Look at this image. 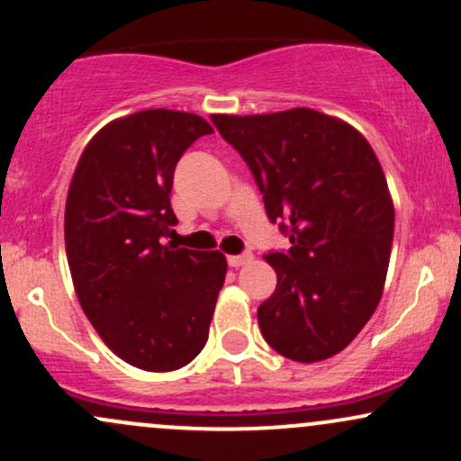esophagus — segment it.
I'll list each match as a JSON object with an SVG mask.
<instances>
[{
    "instance_id": "obj_1",
    "label": "esophagus",
    "mask_w": 461,
    "mask_h": 461,
    "mask_svg": "<svg viewBox=\"0 0 461 461\" xmlns=\"http://www.w3.org/2000/svg\"><path fill=\"white\" fill-rule=\"evenodd\" d=\"M251 260H253L251 253H242V256H230V258H227V264H230L231 268H238V267H242V264H249Z\"/></svg>"
}]
</instances>
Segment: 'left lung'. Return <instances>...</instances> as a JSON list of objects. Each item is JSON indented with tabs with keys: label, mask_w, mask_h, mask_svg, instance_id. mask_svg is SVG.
Segmentation results:
<instances>
[{
	"label": "left lung",
	"mask_w": 461,
	"mask_h": 461,
	"mask_svg": "<svg viewBox=\"0 0 461 461\" xmlns=\"http://www.w3.org/2000/svg\"><path fill=\"white\" fill-rule=\"evenodd\" d=\"M210 119L293 245L264 256L277 273L258 308L264 340L294 362L336 356L377 310L393 249L394 205L373 147L312 108Z\"/></svg>",
	"instance_id": "1"
}]
</instances>
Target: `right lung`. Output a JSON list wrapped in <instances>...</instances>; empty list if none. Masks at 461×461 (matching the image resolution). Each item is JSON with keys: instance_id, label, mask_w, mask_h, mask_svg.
I'll return each mask as SVG.
<instances>
[{"instance_id": "add662e5", "label": "right lung", "mask_w": 461, "mask_h": 461, "mask_svg": "<svg viewBox=\"0 0 461 461\" xmlns=\"http://www.w3.org/2000/svg\"><path fill=\"white\" fill-rule=\"evenodd\" d=\"M212 131L167 108L116 119L88 142L68 186L65 245L79 305L114 356L151 373L199 356L225 282L223 253L167 242L179 158Z\"/></svg>"}]
</instances>
